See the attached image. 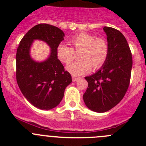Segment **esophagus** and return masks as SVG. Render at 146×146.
<instances>
[{
    "label": "esophagus",
    "mask_w": 146,
    "mask_h": 146,
    "mask_svg": "<svg viewBox=\"0 0 146 146\" xmlns=\"http://www.w3.org/2000/svg\"><path fill=\"white\" fill-rule=\"evenodd\" d=\"M78 80H79V77H74V76L72 77V81H73V82H76V81Z\"/></svg>",
    "instance_id": "obj_1"
}]
</instances>
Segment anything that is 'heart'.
Masks as SVG:
<instances>
[{"label":"heart","instance_id":"1","mask_svg":"<svg viewBox=\"0 0 146 146\" xmlns=\"http://www.w3.org/2000/svg\"><path fill=\"white\" fill-rule=\"evenodd\" d=\"M69 42L72 47L60 44L56 49L57 57L60 62L68 64L74 58V51L78 52L80 60L72 63L66 66V70L74 76H80L94 69L101 68L106 61L109 53L107 41L103 38L87 33L74 35Z\"/></svg>","mask_w":146,"mask_h":146}]
</instances>
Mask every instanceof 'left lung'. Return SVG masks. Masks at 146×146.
Segmentation results:
<instances>
[{
  "instance_id": "obj_1",
  "label": "left lung",
  "mask_w": 146,
  "mask_h": 146,
  "mask_svg": "<svg viewBox=\"0 0 146 146\" xmlns=\"http://www.w3.org/2000/svg\"><path fill=\"white\" fill-rule=\"evenodd\" d=\"M109 53L96 73L86 77L88 86L83 94L86 106L92 111L104 113L118 104L125 96L131 78L132 56L126 38L111 27H104Z\"/></svg>"
}]
</instances>
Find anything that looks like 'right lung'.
Returning <instances> with one entry per match:
<instances>
[{"label":"right lung","mask_w":146,"mask_h":146,"mask_svg":"<svg viewBox=\"0 0 146 146\" xmlns=\"http://www.w3.org/2000/svg\"><path fill=\"white\" fill-rule=\"evenodd\" d=\"M64 33L49 24H38L30 29L20 41L16 54V78L20 91L28 102L41 110L57 107L64 97L72 76L58 60L56 49L64 40ZM46 42L50 56L42 62H35L29 55L34 40Z\"/></svg>","instance_id":"right-lung-1"}]
</instances>
